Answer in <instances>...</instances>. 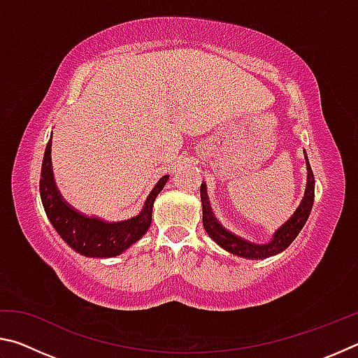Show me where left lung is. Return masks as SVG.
<instances>
[{"label": "left lung", "mask_w": 358, "mask_h": 358, "mask_svg": "<svg viewBox=\"0 0 358 358\" xmlns=\"http://www.w3.org/2000/svg\"><path fill=\"white\" fill-rule=\"evenodd\" d=\"M308 171H310V173H308V185L301 203L299 205V208L295 210L294 216H290V220L287 222H284L282 226L276 230L271 240L266 241V243H252V241H248L238 237V235L229 232L227 229H224L210 208L207 189H205V185L202 183L201 201L205 232H207L210 235V238L213 240L215 243L220 245L222 250L243 259H266L282 252L296 238V235L300 234V230L305 226L311 213L314 203V175L311 171L310 161H308Z\"/></svg>", "instance_id": "1"}]
</instances>
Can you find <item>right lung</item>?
<instances>
[{"label": "right lung", "mask_w": 358, "mask_h": 358, "mask_svg": "<svg viewBox=\"0 0 358 358\" xmlns=\"http://www.w3.org/2000/svg\"><path fill=\"white\" fill-rule=\"evenodd\" d=\"M52 138L47 143L42 171L39 180L41 201L44 205L45 215L52 226L55 227L59 237L68 243L72 250L85 257L108 259L123 254L136 241L141 240L151 224V213L157 194L166 186L169 175H164L157 181L153 191L148 194L142 211L131 220L107 222L94 216H85L78 213L64 199L59 196L52 171Z\"/></svg>", "instance_id": "add662e5"}]
</instances>
